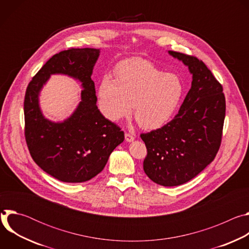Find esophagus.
I'll return each instance as SVG.
<instances>
[{
    "mask_svg": "<svg viewBox=\"0 0 249 249\" xmlns=\"http://www.w3.org/2000/svg\"><path fill=\"white\" fill-rule=\"evenodd\" d=\"M125 140H126V142H128V143H131V142H133L135 140V138H134L133 135H131L129 133H126L125 134Z\"/></svg>",
    "mask_w": 249,
    "mask_h": 249,
    "instance_id": "1",
    "label": "esophagus"
}]
</instances>
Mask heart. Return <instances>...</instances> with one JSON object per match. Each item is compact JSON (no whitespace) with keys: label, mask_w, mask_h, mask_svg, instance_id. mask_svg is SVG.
Instances as JSON below:
<instances>
[{"label":"heart","mask_w":249,"mask_h":249,"mask_svg":"<svg viewBox=\"0 0 249 249\" xmlns=\"http://www.w3.org/2000/svg\"><path fill=\"white\" fill-rule=\"evenodd\" d=\"M116 79L105 75L97 90V105L102 115L119 122L132 114L146 130H157L173 117L184 93L182 81L174 74L164 73L144 59H129L120 63Z\"/></svg>","instance_id":"b5f03b06"}]
</instances>
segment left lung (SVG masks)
I'll return each instance as SVG.
<instances>
[{
	"instance_id": "obj_1",
	"label": "left lung",
	"mask_w": 249,
	"mask_h": 249,
	"mask_svg": "<svg viewBox=\"0 0 249 249\" xmlns=\"http://www.w3.org/2000/svg\"><path fill=\"white\" fill-rule=\"evenodd\" d=\"M168 54L188 67L191 89L178 114L141 138L148 151L145 173L155 183L170 187L188 182L214 160L221 146L226 99L222 85L201 60L174 51Z\"/></svg>"
}]
</instances>
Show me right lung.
<instances>
[{"mask_svg":"<svg viewBox=\"0 0 249 249\" xmlns=\"http://www.w3.org/2000/svg\"><path fill=\"white\" fill-rule=\"evenodd\" d=\"M99 54L100 50L94 48H72L55 54L26 89L24 134L29 153L41 169L63 182L91 179L124 141V132L106 119L96 106L91 75ZM52 74L78 79L83 88L77 108L61 123L47 120L39 105L40 91Z\"/></svg>","mask_w":249,"mask_h":249,"instance_id":"1","label":"right lung"}]
</instances>
